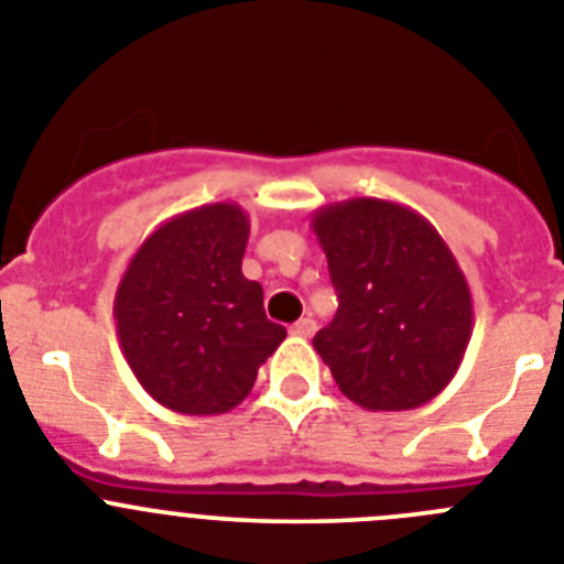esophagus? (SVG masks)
I'll use <instances>...</instances> for the list:
<instances>
[{
  "label": "esophagus",
  "instance_id": "1",
  "mask_svg": "<svg viewBox=\"0 0 564 564\" xmlns=\"http://www.w3.org/2000/svg\"><path fill=\"white\" fill-rule=\"evenodd\" d=\"M291 333H293V336H299V338H311L313 333H316V322H313L311 316L299 318L296 325L291 327Z\"/></svg>",
  "mask_w": 564,
  "mask_h": 564
}]
</instances>
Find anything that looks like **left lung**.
I'll list each match as a JSON object with an SVG mask.
<instances>
[{
	"mask_svg": "<svg viewBox=\"0 0 564 564\" xmlns=\"http://www.w3.org/2000/svg\"><path fill=\"white\" fill-rule=\"evenodd\" d=\"M311 226L338 293L313 347L338 390L370 412L417 410L441 395L466 356L475 307L435 226L378 197L322 206Z\"/></svg>",
	"mask_w": 564,
	"mask_h": 564,
	"instance_id": "left-lung-1",
	"label": "left lung"
}]
</instances>
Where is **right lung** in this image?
I'll use <instances>...</instances> for the list:
<instances>
[{"instance_id":"1","label":"right lung","mask_w":564,"mask_h":564,"mask_svg":"<svg viewBox=\"0 0 564 564\" xmlns=\"http://www.w3.org/2000/svg\"><path fill=\"white\" fill-rule=\"evenodd\" d=\"M251 220L237 203H208L161 223L115 291V327L129 370L181 415H223L246 401L259 367L285 341L242 276Z\"/></svg>"}]
</instances>
